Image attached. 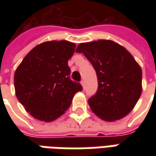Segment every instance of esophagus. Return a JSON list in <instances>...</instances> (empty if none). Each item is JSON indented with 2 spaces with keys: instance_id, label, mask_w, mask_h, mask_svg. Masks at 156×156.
<instances>
[{
  "instance_id": "1",
  "label": "esophagus",
  "mask_w": 156,
  "mask_h": 156,
  "mask_svg": "<svg viewBox=\"0 0 156 156\" xmlns=\"http://www.w3.org/2000/svg\"><path fill=\"white\" fill-rule=\"evenodd\" d=\"M81 86H82V88L84 89V88H85V81H81Z\"/></svg>"
}]
</instances>
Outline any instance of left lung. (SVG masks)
I'll return each instance as SVG.
<instances>
[{
    "mask_svg": "<svg viewBox=\"0 0 156 156\" xmlns=\"http://www.w3.org/2000/svg\"><path fill=\"white\" fill-rule=\"evenodd\" d=\"M75 52L83 53L96 71L98 89L87 101L94 114L106 122L129 115L142 91V71L133 55L110 40L80 43Z\"/></svg>",
    "mask_w": 156,
    "mask_h": 156,
    "instance_id": "obj_1",
    "label": "left lung"
}]
</instances>
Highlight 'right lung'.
<instances>
[{
    "label": "right lung",
    "mask_w": 156,
    "mask_h": 156,
    "mask_svg": "<svg viewBox=\"0 0 156 156\" xmlns=\"http://www.w3.org/2000/svg\"><path fill=\"white\" fill-rule=\"evenodd\" d=\"M75 44L68 41H49L35 46L22 60L14 76L15 95L30 115L50 122L62 115L79 83L69 78L68 62Z\"/></svg>",
    "instance_id": "obj_1"
}]
</instances>
